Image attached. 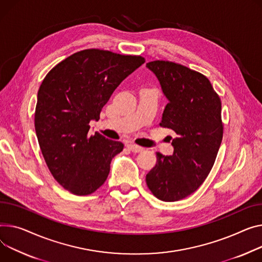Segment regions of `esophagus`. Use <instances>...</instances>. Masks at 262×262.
Masks as SVG:
<instances>
[{
	"mask_svg": "<svg viewBox=\"0 0 262 262\" xmlns=\"http://www.w3.org/2000/svg\"><path fill=\"white\" fill-rule=\"evenodd\" d=\"M127 148H128L129 150H132L133 152H140V151H142V150L144 149L143 147L139 146V145H137V144H134V143H128V144H127Z\"/></svg>",
	"mask_w": 262,
	"mask_h": 262,
	"instance_id": "esophagus-1",
	"label": "esophagus"
}]
</instances>
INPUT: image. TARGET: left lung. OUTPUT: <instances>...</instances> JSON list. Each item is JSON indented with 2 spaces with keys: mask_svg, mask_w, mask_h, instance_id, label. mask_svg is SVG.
Returning <instances> with one entry per match:
<instances>
[{
  "mask_svg": "<svg viewBox=\"0 0 262 262\" xmlns=\"http://www.w3.org/2000/svg\"><path fill=\"white\" fill-rule=\"evenodd\" d=\"M146 67L158 78L168 99L160 126L175 132L173 152H156L146 175L155 197L172 202L191 195L210 173L222 141L221 100L204 75L184 65L157 60Z\"/></svg>",
  "mask_w": 262,
  "mask_h": 262,
  "instance_id": "8db88e82",
  "label": "left lung"
}]
</instances>
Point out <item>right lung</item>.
<instances>
[{
	"instance_id": "right-lung-1",
	"label": "right lung",
	"mask_w": 262,
	"mask_h": 262,
	"mask_svg": "<svg viewBox=\"0 0 262 262\" xmlns=\"http://www.w3.org/2000/svg\"><path fill=\"white\" fill-rule=\"evenodd\" d=\"M144 62L141 56L84 49L58 63L42 81L34 128L49 171L72 194L91 195L107 179L112 159L124 144L89 135L90 122L100 119L119 84Z\"/></svg>"
}]
</instances>
